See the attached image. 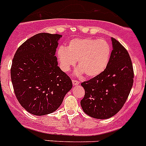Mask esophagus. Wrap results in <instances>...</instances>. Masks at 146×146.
<instances>
[{"mask_svg": "<svg viewBox=\"0 0 146 146\" xmlns=\"http://www.w3.org/2000/svg\"><path fill=\"white\" fill-rule=\"evenodd\" d=\"M72 84H73V85H79V82L77 80H72Z\"/></svg>", "mask_w": 146, "mask_h": 146, "instance_id": "1", "label": "esophagus"}]
</instances>
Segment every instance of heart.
<instances>
[{"instance_id":"heart-1","label":"heart","mask_w":146,"mask_h":146,"mask_svg":"<svg viewBox=\"0 0 146 146\" xmlns=\"http://www.w3.org/2000/svg\"><path fill=\"white\" fill-rule=\"evenodd\" d=\"M111 51L110 45L104 40L76 38L69 41L66 48H58L57 58L64 72L70 70L77 60L79 68L77 74L80 75L85 73L88 77H94L105 70L110 59Z\"/></svg>"}]
</instances>
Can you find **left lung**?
Wrapping results in <instances>:
<instances>
[{"mask_svg":"<svg viewBox=\"0 0 146 146\" xmlns=\"http://www.w3.org/2000/svg\"><path fill=\"white\" fill-rule=\"evenodd\" d=\"M112 50L105 70L81 83L85 96L82 110L95 119H106L118 113L126 102L133 85L134 72L127 50L111 37Z\"/></svg>","mask_w":146,"mask_h":146,"instance_id":"8db88e82","label":"left lung"}]
</instances>
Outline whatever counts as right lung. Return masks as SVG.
I'll list each match as a JSON object with an SVG mask.
<instances>
[{"label":"right lung","mask_w":146,"mask_h":146,"mask_svg":"<svg viewBox=\"0 0 146 146\" xmlns=\"http://www.w3.org/2000/svg\"><path fill=\"white\" fill-rule=\"evenodd\" d=\"M61 35L39 33L17 49L12 61L11 77L14 93L21 106L37 116L58 109L72 89L69 76L55 56Z\"/></svg>","instance_id":"obj_1"}]
</instances>
